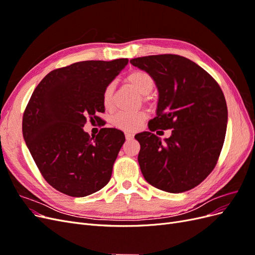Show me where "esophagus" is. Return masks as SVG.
<instances>
[{
    "label": "esophagus",
    "mask_w": 255,
    "mask_h": 255,
    "mask_svg": "<svg viewBox=\"0 0 255 255\" xmlns=\"http://www.w3.org/2000/svg\"><path fill=\"white\" fill-rule=\"evenodd\" d=\"M126 138L128 140H130V139H133V138H134V135L132 133H126Z\"/></svg>",
    "instance_id": "34e87169"
}]
</instances>
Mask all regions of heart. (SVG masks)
<instances>
[{"mask_svg":"<svg viewBox=\"0 0 255 255\" xmlns=\"http://www.w3.org/2000/svg\"><path fill=\"white\" fill-rule=\"evenodd\" d=\"M126 82L141 95V100L144 103H150L151 98L149 94L153 90L155 83L152 76L143 70H133L126 76ZM114 92L115 84L109 83L102 90V104L106 110H112L114 107ZM146 113L139 111L136 113L119 112L112 118V123L115 128L126 130V132H135L139 129L143 122L146 120Z\"/></svg>","mask_w":255,"mask_h":255,"instance_id":"b5f03b06","label":"heart"}]
</instances>
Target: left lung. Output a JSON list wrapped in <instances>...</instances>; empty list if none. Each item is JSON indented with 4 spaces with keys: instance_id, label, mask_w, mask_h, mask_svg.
<instances>
[{
    "instance_id": "left-lung-1",
    "label": "left lung",
    "mask_w": 255,
    "mask_h": 255,
    "mask_svg": "<svg viewBox=\"0 0 255 255\" xmlns=\"http://www.w3.org/2000/svg\"><path fill=\"white\" fill-rule=\"evenodd\" d=\"M129 63L148 72L159 92L150 132L135 136L143 177L172 194L195 188L214 170L225 142L228 107L220 86L203 68L175 54L137 57ZM170 128L172 136L161 143L156 134Z\"/></svg>"
}]
</instances>
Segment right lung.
Segmentation results:
<instances>
[{"label":"right lung","instance_id":"right-lung-1","mask_svg":"<svg viewBox=\"0 0 255 255\" xmlns=\"http://www.w3.org/2000/svg\"><path fill=\"white\" fill-rule=\"evenodd\" d=\"M128 61L85 60L55 69L30 97L23 113V137L43 179L61 194L85 197L110 182L125 134L103 128L90 137L83 127L105 111L102 90Z\"/></svg>","mask_w":255,"mask_h":255}]
</instances>
